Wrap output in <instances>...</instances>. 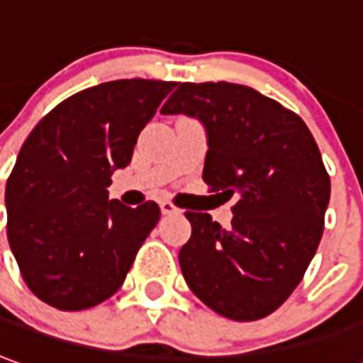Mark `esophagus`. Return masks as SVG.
I'll list each match as a JSON object with an SVG mask.
<instances>
[{"label":"esophagus","instance_id":"esophagus-1","mask_svg":"<svg viewBox=\"0 0 363 363\" xmlns=\"http://www.w3.org/2000/svg\"><path fill=\"white\" fill-rule=\"evenodd\" d=\"M160 209H162V213L164 215H172V213H177L179 209H177L169 199H164V201H160Z\"/></svg>","mask_w":363,"mask_h":363}]
</instances>
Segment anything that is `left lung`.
<instances>
[{
    "instance_id": "left-lung-1",
    "label": "left lung",
    "mask_w": 363,
    "mask_h": 363,
    "mask_svg": "<svg viewBox=\"0 0 363 363\" xmlns=\"http://www.w3.org/2000/svg\"><path fill=\"white\" fill-rule=\"evenodd\" d=\"M162 114L203 122V182L237 196L229 229L186 211L191 237L179 251L187 286L225 318L269 316L298 286L324 231L330 176L304 120L233 82H184Z\"/></svg>"
}]
</instances>
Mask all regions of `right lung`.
Masks as SVG:
<instances>
[{
  "instance_id": "right-lung-1",
  "label": "right lung",
  "mask_w": 363,
  "mask_h": 363,
  "mask_svg": "<svg viewBox=\"0 0 363 363\" xmlns=\"http://www.w3.org/2000/svg\"><path fill=\"white\" fill-rule=\"evenodd\" d=\"M176 86L102 82L57 104L27 136L5 186L7 241L25 284L45 304L86 311L122 286L160 207L124 206L106 187Z\"/></svg>"
}]
</instances>
